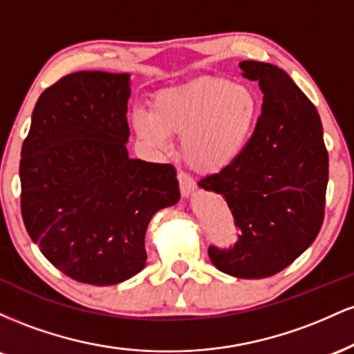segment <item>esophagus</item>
Listing matches in <instances>:
<instances>
[{
	"label": "esophagus",
	"mask_w": 354,
	"mask_h": 354,
	"mask_svg": "<svg viewBox=\"0 0 354 354\" xmlns=\"http://www.w3.org/2000/svg\"><path fill=\"white\" fill-rule=\"evenodd\" d=\"M178 181H180V189L183 196H189L194 191V188H196V183H194L193 178L185 171H178Z\"/></svg>",
	"instance_id": "esophagus-1"
}]
</instances>
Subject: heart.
Instances as JSON below:
<instances>
[{
	"label": "heart",
	"mask_w": 354,
	"mask_h": 354,
	"mask_svg": "<svg viewBox=\"0 0 354 354\" xmlns=\"http://www.w3.org/2000/svg\"><path fill=\"white\" fill-rule=\"evenodd\" d=\"M261 104L253 89L219 76L166 88L151 98V113L136 111V135L163 151L169 136L181 138V158L198 173L214 174L233 166L246 151Z\"/></svg>",
	"instance_id": "obj_1"
}]
</instances>
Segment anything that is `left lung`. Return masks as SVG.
Listing matches in <instances>:
<instances>
[{
  "label": "left lung",
  "mask_w": 354,
  "mask_h": 354,
  "mask_svg": "<svg viewBox=\"0 0 354 354\" xmlns=\"http://www.w3.org/2000/svg\"><path fill=\"white\" fill-rule=\"evenodd\" d=\"M241 75L258 81L261 115L243 156L221 173L201 178V188L228 203L238 239L209 246L213 265L236 278L273 276L318 236L324 219L328 149L315 104L281 68L241 61Z\"/></svg>",
  "instance_id": "obj_1"
}]
</instances>
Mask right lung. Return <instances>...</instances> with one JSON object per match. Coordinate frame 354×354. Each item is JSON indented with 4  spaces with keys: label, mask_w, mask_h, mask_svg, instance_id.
Listing matches in <instances>:
<instances>
[{
    "label": "right lung",
    "mask_w": 354,
    "mask_h": 354,
    "mask_svg": "<svg viewBox=\"0 0 354 354\" xmlns=\"http://www.w3.org/2000/svg\"><path fill=\"white\" fill-rule=\"evenodd\" d=\"M128 80L104 71L63 76L36 101L23 141L28 234L53 266L84 284L140 273L149 219L180 200L173 165L128 156Z\"/></svg>",
    "instance_id": "right-lung-1"
}]
</instances>
